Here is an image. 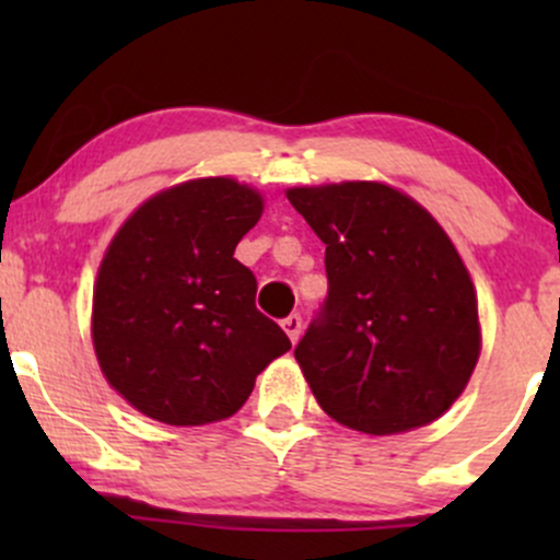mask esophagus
<instances>
[{"mask_svg": "<svg viewBox=\"0 0 560 560\" xmlns=\"http://www.w3.org/2000/svg\"><path fill=\"white\" fill-rule=\"evenodd\" d=\"M281 326H284L289 339H292V342H298L300 331H302V316H300V313H292V316H287L284 320H281Z\"/></svg>", "mask_w": 560, "mask_h": 560, "instance_id": "1", "label": "esophagus"}]
</instances>
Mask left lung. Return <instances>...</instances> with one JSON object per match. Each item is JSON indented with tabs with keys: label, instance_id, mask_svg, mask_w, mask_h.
Segmentation results:
<instances>
[{
	"label": "left lung",
	"instance_id": "left-lung-1",
	"mask_svg": "<svg viewBox=\"0 0 560 560\" xmlns=\"http://www.w3.org/2000/svg\"><path fill=\"white\" fill-rule=\"evenodd\" d=\"M287 197L326 244L329 292L294 347L320 408L365 434L440 419L479 361L477 294L453 242L387 184Z\"/></svg>",
	"mask_w": 560,
	"mask_h": 560
}]
</instances>
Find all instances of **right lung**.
I'll list each match as a JSON object with an SVG mask.
<instances>
[{
  "instance_id": "right-lung-1",
  "label": "right lung",
  "mask_w": 560,
  "mask_h": 560,
  "mask_svg": "<svg viewBox=\"0 0 560 560\" xmlns=\"http://www.w3.org/2000/svg\"><path fill=\"white\" fill-rule=\"evenodd\" d=\"M262 199L234 178L160 191L107 247L92 337L102 374L133 408L171 427L221 421L292 347L255 307L258 279L234 258Z\"/></svg>"
}]
</instances>
